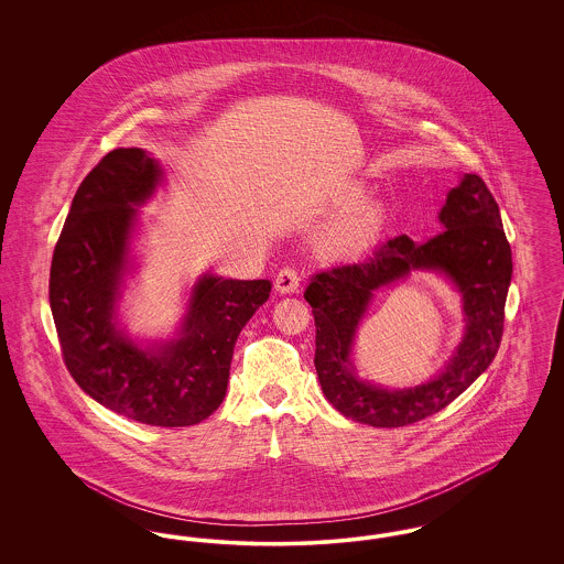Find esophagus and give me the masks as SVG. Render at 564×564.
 Segmentation results:
<instances>
[{"label":"esophagus","instance_id":"1","mask_svg":"<svg viewBox=\"0 0 564 564\" xmlns=\"http://www.w3.org/2000/svg\"><path fill=\"white\" fill-rule=\"evenodd\" d=\"M300 288V274L294 269H283L274 279V290L279 294H294Z\"/></svg>","mask_w":564,"mask_h":564}]
</instances>
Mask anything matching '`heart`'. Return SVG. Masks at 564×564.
<instances>
[{"instance_id":"b5f03b06","label":"heart","mask_w":564,"mask_h":564,"mask_svg":"<svg viewBox=\"0 0 564 564\" xmlns=\"http://www.w3.org/2000/svg\"><path fill=\"white\" fill-rule=\"evenodd\" d=\"M361 196V189L350 188L343 203H355ZM384 228V209L376 200L355 203L336 221L329 224L323 237V247L329 256L336 258H355L366 253L380 237Z\"/></svg>"}]
</instances>
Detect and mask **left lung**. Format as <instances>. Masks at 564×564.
<instances>
[{
	"label": "left lung",
	"instance_id": "1",
	"mask_svg": "<svg viewBox=\"0 0 564 564\" xmlns=\"http://www.w3.org/2000/svg\"><path fill=\"white\" fill-rule=\"evenodd\" d=\"M442 232L425 242L395 237L372 256L317 272L304 292L315 317V368L340 414L372 427H403L440 412L492 364L506 319L511 249L499 205L482 177L465 173L440 212ZM412 269L446 273L464 295L466 336L445 370L423 386L389 392L361 381L349 364L356 325L378 286Z\"/></svg>",
	"mask_w": 564,
	"mask_h": 564
}]
</instances>
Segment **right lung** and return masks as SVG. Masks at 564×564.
I'll use <instances>...</instances> for the list:
<instances>
[{"mask_svg": "<svg viewBox=\"0 0 564 564\" xmlns=\"http://www.w3.org/2000/svg\"><path fill=\"white\" fill-rule=\"evenodd\" d=\"M162 182L159 161L118 148L84 177L54 247L51 308L63 361L95 402L154 427H188L224 402L235 343L270 281L203 274L180 336L139 347L116 325L137 209Z\"/></svg>", "mask_w": 564, "mask_h": 564, "instance_id": "right-lung-1", "label": "right lung"}]
</instances>
